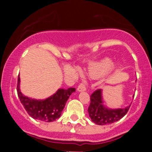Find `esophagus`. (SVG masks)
<instances>
[{
	"instance_id": "esophagus-1",
	"label": "esophagus",
	"mask_w": 152,
	"mask_h": 152,
	"mask_svg": "<svg viewBox=\"0 0 152 152\" xmlns=\"http://www.w3.org/2000/svg\"><path fill=\"white\" fill-rule=\"evenodd\" d=\"M77 90L79 92L85 91V90H86V86H85V84H84V83H81L80 85L78 86Z\"/></svg>"
}]
</instances>
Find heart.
I'll return each mask as SVG.
<instances>
[{
    "instance_id": "1",
    "label": "heart",
    "mask_w": 152,
    "mask_h": 152,
    "mask_svg": "<svg viewBox=\"0 0 152 152\" xmlns=\"http://www.w3.org/2000/svg\"><path fill=\"white\" fill-rule=\"evenodd\" d=\"M113 66V61L110 58H106L101 62H98L92 67L90 70V76L93 78H99L104 76L109 71Z\"/></svg>"
}]
</instances>
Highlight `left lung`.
<instances>
[{"label":"left lung","instance_id":"obj_1","mask_svg":"<svg viewBox=\"0 0 152 152\" xmlns=\"http://www.w3.org/2000/svg\"><path fill=\"white\" fill-rule=\"evenodd\" d=\"M130 106L125 108L109 109L104 107L102 102V90H96L90 96V104L88 107L89 116L93 123L98 125H107L118 121L128 112Z\"/></svg>","mask_w":152,"mask_h":152}]
</instances>
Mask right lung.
Masks as SVG:
<instances>
[{
  "mask_svg": "<svg viewBox=\"0 0 152 152\" xmlns=\"http://www.w3.org/2000/svg\"><path fill=\"white\" fill-rule=\"evenodd\" d=\"M17 92L21 104L28 114L34 119L44 122H52L60 117L67 99L76 91L73 87L59 89L56 93L45 100H36L23 96L20 90V77L18 76Z\"/></svg>",
  "mask_w": 152,
  "mask_h": 152,
  "instance_id": "obj_1",
  "label": "right lung"
}]
</instances>
